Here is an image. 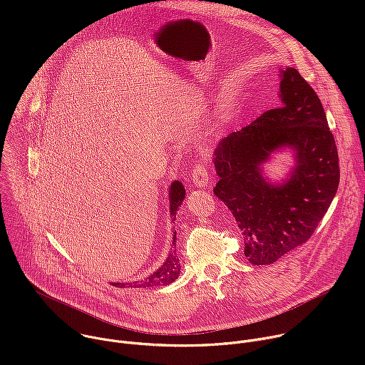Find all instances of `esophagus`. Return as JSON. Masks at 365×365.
<instances>
[{
	"mask_svg": "<svg viewBox=\"0 0 365 365\" xmlns=\"http://www.w3.org/2000/svg\"><path fill=\"white\" fill-rule=\"evenodd\" d=\"M192 182L199 189H205L207 185H210V172H207L205 165H200V163L196 165V168L193 169Z\"/></svg>",
	"mask_w": 365,
	"mask_h": 365,
	"instance_id": "1",
	"label": "esophagus"
}]
</instances>
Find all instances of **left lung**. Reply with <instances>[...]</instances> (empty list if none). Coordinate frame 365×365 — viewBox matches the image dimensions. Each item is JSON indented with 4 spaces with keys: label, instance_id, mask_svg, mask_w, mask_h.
I'll use <instances>...</instances> for the list:
<instances>
[{
    "label": "left lung",
    "instance_id": "obj_1",
    "mask_svg": "<svg viewBox=\"0 0 365 365\" xmlns=\"http://www.w3.org/2000/svg\"><path fill=\"white\" fill-rule=\"evenodd\" d=\"M280 107L224 137L215 148L214 193L244 235V254L267 266L306 242L327 214L339 185L338 151L321 99L294 68L280 69ZM294 166L273 182L262 166L277 152Z\"/></svg>",
    "mask_w": 365,
    "mask_h": 365
}]
</instances>
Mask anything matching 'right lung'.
I'll use <instances>...</instances> for the list:
<instances>
[{
	"instance_id": "obj_1",
	"label": "right lung",
	"mask_w": 365,
	"mask_h": 365,
	"mask_svg": "<svg viewBox=\"0 0 365 365\" xmlns=\"http://www.w3.org/2000/svg\"><path fill=\"white\" fill-rule=\"evenodd\" d=\"M186 190L182 185V182L179 180H173L170 187H169V202H170V217L172 221L175 222L176 220V211L178 207L182 205L183 199H185ZM173 250L170 251V254L168 255L166 262L155 270L154 273H151L145 280L141 282H134V283H114V286L118 287H155V286H166L173 283L179 276H180V262H179V257L176 255V231L173 230Z\"/></svg>"
}]
</instances>
